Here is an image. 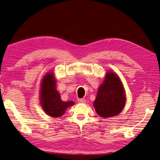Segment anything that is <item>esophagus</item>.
<instances>
[{
  "instance_id": "34e87169",
  "label": "esophagus",
  "mask_w": 160,
  "mask_h": 160,
  "mask_svg": "<svg viewBox=\"0 0 160 160\" xmlns=\"http://www.w3.org/2000/svg\"><path fill=\"white\" fill-rule=\"evenodd\" d=\"M78 102L79 103H83V104H85L86 102V100L85 99H78Z\"/></svg>"
}]
</instances>
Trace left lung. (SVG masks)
<instances>
[{"label":"left lung","mask_w":160,"mask_h":160,"mask_svg":"<svg viewBox=\"0 0 160 160\" xmlns=\"http://www.w3.org/2000/svg\"><path fill=\"white\" fill-rule=\"evenodd\" d=\"M125 103V92L121 80L113 72H107L94 102L97 113L103 118L112 117L123 110Z\"/></svg>","instance_id":"left-lung-1"}]
</instances>
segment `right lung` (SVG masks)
<instances>
[{
	"instance_id": "1",
	"label": "right lung",
	"mask_w": 160,
	"mask_h": 160,
	"mask_svg": "<svg viewBox=\"0 0 160 160\" xmlns=\"http://www.w3.org/2000/svg\"><path fill=\"white\" fill-rule=\"evenodd\" d=\"M56 82L54 75L48 72L43 78L40 91V103L43 109L48 116L55 118L63 115L68 107L74 104L72 101H62L60 94L56 90Z\"/></svg>"
}]
</instances>
